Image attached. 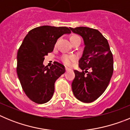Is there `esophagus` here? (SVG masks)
<instances>
[{"instance_id":"34e87169","label":"esophagus","mask_w":130,"mask_h":130,"mask_svg":"<svg viewBox=\"0 0 130 130\" xmlns=\"http://www.w3.org/2000/svg\"><path fill=\"white\" fill-rule=\"evenodd\" d=\"M65 69H66V71H68V70H70V69L69 68H68V67L65 68Z\"/></svg>"}]
</instances>
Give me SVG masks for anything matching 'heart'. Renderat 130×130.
<instances>
[{
	"instance_id": "b5f03b06",
	"label": "heart",
	"mask_w": 130,
	"mask_h": 130,
	"mask_svg": "<svg viewBox=\"0 0 130 130\" xmlns=\"http://www.w3.org/2000/svg\"><path fill=\"white\" fill-rule=\"evenodd\" d=\"M77 38H80L79 36L73 34L70 37V41ZM75 60H76V57L73 55H63L62 57V61L66 65H70L72 62L75 61Z\"/></svg>"
}]
</instances>
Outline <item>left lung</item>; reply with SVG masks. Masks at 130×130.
I'll list each match as a JSON object with an SVG mask.
<instances>
[{
	"label": "left lung",
	"mask_w": 130,
	"mask_h": 130,
	"mask_svg": "<svg viewBox=\"0 0 130 130\" xmlns=\"http://www.w3.org/2000/svg\"><path fill=\"white\" fill-rule=\"evenodd\" d=\"M70 28L81 36L85 43L79 60V67L83 71L74 70L72 91L79 101L90 103L98 99L109 85L113 73L112 54L107 39L98 30L85 26Z\"/></svg>",
	"instance_id": "left-lung-1"
}]
</instances>
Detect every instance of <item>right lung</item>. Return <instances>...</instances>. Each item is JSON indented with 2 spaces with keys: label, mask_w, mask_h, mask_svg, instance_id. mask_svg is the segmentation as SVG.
<instances>
[{
  "label": "right lung",
  "mask_w": 130,
  "mask_h": 130,
  "mask_svg": "<svg viewBox=\"0 0 130 130\" xmlns=\"http://www.w3.org/2000/svg\"><path fill=\"white\" fill-rule=\"evenodd\" d=\"M70 33L66 26H39L30 30L21 45L17 73L25 94L36 104H45L51 99L55 81L65 72L64 65L57 62L49 68L45 66L44 57L53 51L58 38Z\"/></svg>",
  "instance_id": "obj_1"
}]
</instances>
